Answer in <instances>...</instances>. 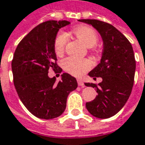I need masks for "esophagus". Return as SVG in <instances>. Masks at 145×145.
<instances>
[{"mask_svg":"<svg viewBox=\"0 0 145 145\" xmlns=\"http://www.w3.org/2000/svg\"><path fill=\"white\" fill-rule=\"evenodd\" d=\"M77 83H78V86H79L85 87V84H84V82H83L82 80H81V79H78V80H77Z\"/></svg>","mask_w":145,"mask_h":145,"instance_id":"1","label":"esophagus"}]
</instances>
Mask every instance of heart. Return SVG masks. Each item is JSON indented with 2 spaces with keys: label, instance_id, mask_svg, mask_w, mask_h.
<instances>
[{
  "label": "heart",
  "instance_id": "heart-1",
  "mask_svg": "<svg viewBox=\"0 0 145 145\" xmlns=\"http://www.w3.org/2000/svg\"><path fill=\"white\" fill-rule=\"evenodd\" d=\"M72 32L76 37L86 47L89 48L95 46L98 40V36L96 31L90 26H79L74 29ZM67 41L68 38L64 33L60 32L56 35L54 41V50L57 56H61L64 53ZM62 66L64 69L70 74L80 76L91 68L92 64L89 59H81L74 57H68L63 60Z\"/></svg>",
  "mask_w": 145,
  "mask_h": 145
}]
</instances>
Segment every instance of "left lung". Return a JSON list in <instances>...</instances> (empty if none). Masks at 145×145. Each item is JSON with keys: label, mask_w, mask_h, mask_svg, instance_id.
<instances>
[{"label": "left lung", "mask_w": 145, "mask_h": 145, "mask_svg": "<svg viewBox=\"0 0 145 145\" xmlns=\"http://www.w3.org/2000/svg\"><path fill=\"white\" fill-rule=\"evenodd\" d=\"M79 22L92 25L99 33L103 42L100 63L88 75L93 79L102 77L97 86L85 83L86 86L95 88L97 95L86 106L93 116L108 119L123 107L130 97L134 84L136 60L132 46L120 31L112 25L95 19H81Z\"/></svg>", "instance_id": "8db88e82"}]
</instances>
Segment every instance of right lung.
Instances as JSON below:
<instances>
[{
  "label": "right lung",
  "instance_id": "right-lung-1",
  "mask_svg": "<svg viewBox=\"0 0 145 145\" xmlns=\"http://www.w3.org/2000/svg\"><path fill=\"white\" fill-rule=\"evenodd\" d=\"M69 21H48L35 27L19 42L12 61L14 86L20 100L37 118L52 120L64 113L67 98L77 88V81L69 73H63L56 82L49 77L48 70L62 69L56 61L54 41Z\"/></svg>",
  "mask_w": 145,
  "mask_h": 145
}]
</instances>
